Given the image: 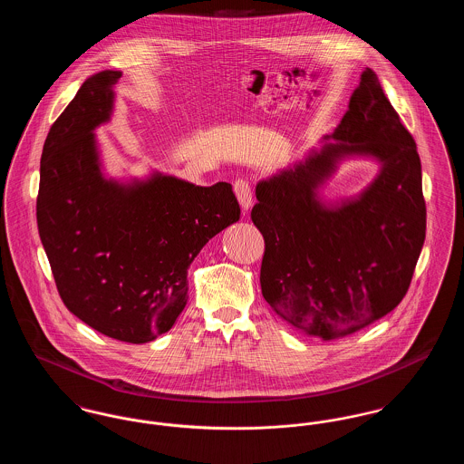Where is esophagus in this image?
Wrapping results in <instances>:
<instances>
[{"mask_svg": "<svg viewBox=\"0 0 464 464\" xmlns=\"http://www.w3.org/2000/svg\"><path fill=\"white\" fill-rule=\"evenodd\" d=\"M233 191H235V197L240 201L243 210H248L252 207V188H250L248 180H245V179L235 180Z\"/></svg>", "mask_w": 464, "mask_h": 464, "instance_id": "34e87169", "label": "esophagus"}]
</instances>
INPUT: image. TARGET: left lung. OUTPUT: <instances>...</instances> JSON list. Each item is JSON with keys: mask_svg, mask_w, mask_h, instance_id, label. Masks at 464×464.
<instances>
[{"mask_svg": "<svg viewBox=\"0 0 464 464\" xmlns=\"http://www.w3.org/2000/svg\"><path fill=\"white\" fill-rule=\"evenodd\" d=\"M332 137L339 142L259 182L250 214L265 238L267 304L324 339L353 334L397 308L426 237L416 140L371 67ZM354 152L379 157L382 174L360 199L335 211L322 208L315 186L337 157Z\"/></svg>", "mask_w": 464, "mask_h": 464, "instance_id": "left-lung-1", "label": "left lung"}]
</instances>
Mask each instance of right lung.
I'll list each match as a JSON object with an SVG mask.
<instances>
[{
    "label": "right lung",
    "instance_id": "add662e5",
    "mask_svg": "<svg viewBox=\"0 0 464 464\" xmlns=\"http://www.w3.org/2000/svg\"><path fill=\"white\" fill-rule=\"evenodd\" d=\"M120 76H89L50 127L36 219L66 308L108 337L142 344L172 329L188 303V267L240 219V205L227 182L156 176L120 186L101 176L92 130L110 118Z\"/></svg>",
    "mask_w": 464,
    "mask_h": 464
}]
</instances>
